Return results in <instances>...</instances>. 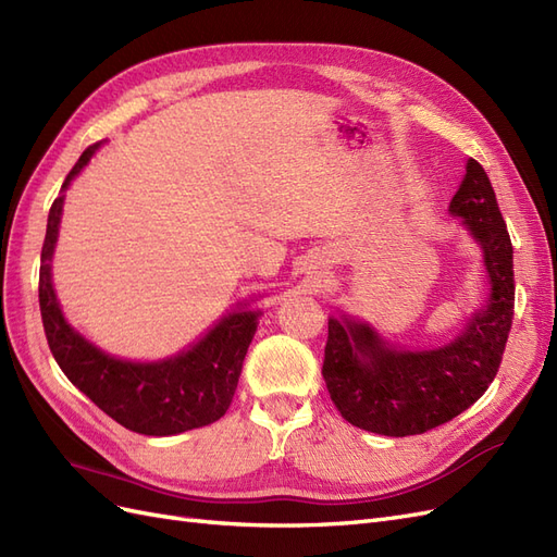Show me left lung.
Instances as JSON below:
<instances>
[{"mask_svg": "<svg viewBox=\"0 0 557 557\" xmlns=\"http://www.w3.org/2000/svg\"><path fill=\"white\" fill-rule=\"evenodd\" d=\"M448 209L483 246L491 299L453 344L420 352L385 348L372 327L330 318L323 379L334 407L360 430L423 434L469 409L497 376L513 323V246L476 160H467Z\"/></svg>", "mask_w": 557, "mask_h": 557, "instance_id": "left-lung-1", "label": "left lung"}]
</instances>
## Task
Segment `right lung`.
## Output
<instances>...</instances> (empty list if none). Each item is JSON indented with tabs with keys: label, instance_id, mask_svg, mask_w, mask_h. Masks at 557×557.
I'll list each match as a JSON object with an SVG mask.
<instances>
[{
	"label": "right lung",
	"instance_id": "1",
	"mask_svg": "<svg viewBox=\"0 0 557 557\" xmlns=\"http://www.w3.org/2000/svg\"><path fill=\"white\" fill-rule=\"evenodd\" d=\"M99 144L88 146L66 174L62 190L88 164ZM62 197L48 213L39 269V307L44 332L55 362L78 391L123 428L166 436L215 423L230 409L242 376V364L258 327L256 311L223 318L188 352L164 362H123L104 356L76 334L60 311L50 283V258L58 242Z\"/></svg>",
	"mask_w": 557,
	"mask_h": 557
}]
</instances>
